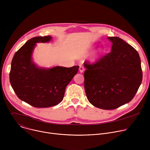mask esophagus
Returning a JSON list of instances; mask_svg holds the SVG:
<instances>
[{
	"instance_id": "1",
	"label": "esophagus",
	"mask_w": 150,
	"mask_h": 150,
	"mask_svg": "<svg viewBox=\"0 0 150 150\" xmlns=\"http://www.w3.org/2000/svg\"><path fill=\"white\" fill-rule=\"evenodd\" d=\"M79 71H80V73H82L84 71V68H83V66L80 65V67H79Z\"/></svg>"
}]
</instances>
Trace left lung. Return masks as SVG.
Segmentation results:
<instances>
[{"label": "left lung", "mask_w": 150, "mask_h": 150, "mask_svg": "<svg viewBox=\"0 0 150 150\" xmlns=\"http://www.w3.org/2000/svg\"><path fill=\"white\" fill-rule=\"evenodd\" d=\"M112 50L94 63L84 62V86L88 101L105 110L117 109L130 102L142 80L139 53L117 37H108Z\"/></svg>", "instance_id": "left-lung-1"}]
</instances>
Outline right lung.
<instances>
[{"label": "right lung", "instance_id": "add662e5", "mask_svg": "<svg viewBox=\"0 0 150 150\" xmlns=\"http://www.w3.org/2000/svg\"><path fill=\"white\" fill-rule=\"evenodd\" d=\"M50 36L36 37L28 40L15 53L9 73L10 83L17 96L35 108H49L63 100L65 90L79 66H57L40 68L32 61V53L37 42L51 40Z\"/></svg>", "mask_w": 150, "mask_h": 150}]
</instances>
